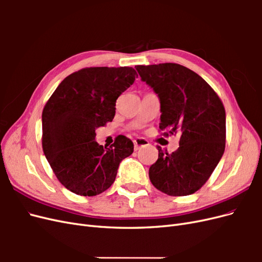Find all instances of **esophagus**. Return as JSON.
I'll list each match as a JSON object with an SVG mask.
<instances>
[{
    "mask_svg": "<svg viewBox=\"0 0 262 262\" xmlns=\"http://www.w3.org/2000/svg\"><path fill=\"white\" fill-rule=\"evenodd\" d=\"M133 142H134V150H138V149H140L141 147H143V146H146V145H147V141H146L145 139H142V138L134 140Z\"/></svg>",
    "mask_w": 262,
    "mask_h": 262,
    "instance_id": "1",
    "label": "esophagus"
}]
</instances>
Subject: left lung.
I'll use <instances>...</instances> for the list:
<instances>
[{"label":"left lung","mask_w":262,"mask_h":262,"mask_svg":"<svg viewBox=\"0 0 262 262\" xmlns=\"http://www.w3.org/2000/svg\"><path fill=\"white\" fill-rule=\"evenodd\" d=\"M161 100L162 134H180L172 153L158 146V158L148 170L160 191L189 195L208 181L224 154L226 115L219 95L203 78L177 63L137 66Z\"/></svg>","instance_id":"obj_1"}]
</instances>
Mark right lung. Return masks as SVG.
Segmentation results:
<instances>
[{"label":"right lung","mask_w":262,"mask_h":262,"mask_svg":"<svg viewBox=\"0 0 262 262\" xmlns=\"http://www.w3.org/2000/svg\"><path fill=\"white\" fill-rule=\"evenodd\" d=\"M129 67L85 68L55 89L42 110V149L58 180L78 195H97L114 184L119 164L133 153V142L116 138L109 148L95 137L113 121L118 97L136 81Z\"/></svg>","instance_id":"add662e5"}]
</instances>
